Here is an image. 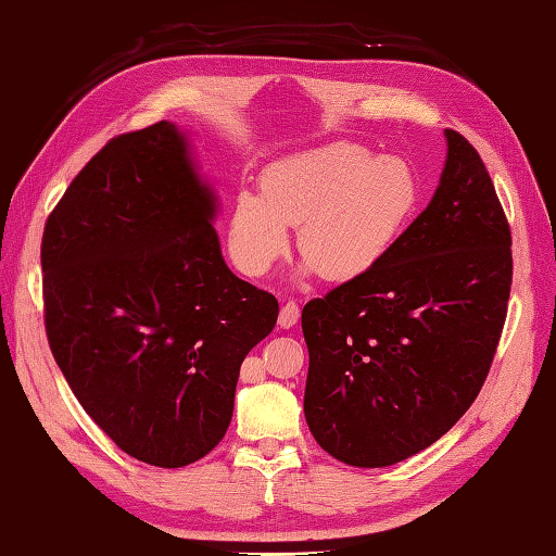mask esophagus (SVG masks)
Here are the masks:
<instances>
[{"label": "esophagus", "instance_id": "esophagus-1", "mask_svg": "<svg viewBox=\"0 0 556 556\" xmlns=\"http://www.w3.org/2000/svg\"><path fill=\"white\" fill-rule=\"evenodd\" d=\"M300 318V306L294 302H286L280 306V316H278V324L280 328H292L294 324H298Z\"/></svg>", "mask_w": 556, "mask_h": 556}]
</instances>
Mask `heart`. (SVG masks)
<instances>
[{"label": "heart", "instance_id": "heart-1", "mask_svg": "<svg viewBox=\"0 0 556 556\" xmlns=\"http://www.w3.org/2000/svg\"><path fill=\"white\" fill-rule=\"evenodd\" d=\"M258 194L242 190L230 212L228 244L247 276H264L290 244L326 280H354L378 266L409 224L418 182L400 159L332 142L270 166Z\"/></svg>", "mask_w": 556, "mask_h": 556}]
</instances>
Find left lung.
<instances>
[{
  "label": "left lung",
  "mask_w": 556,
  "mask_h": 556,
  "mask_svg": "<svg viewBox=\"0 0 556 556\" xmlns=\"http://www.w3.org/2000/svg\"><path fill=\"white\" fill-rule=\"evenodd\" d=\"M445 138L433 200L386 258L302 309L306 424L350 466H392L445 435L483 388L507 318V216L473 144Z\"/></svg>",
  "instance_id": "1"
}]
</instances>
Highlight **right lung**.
I'll use <instances>...</instances> for the list:
<instances>
[{
    "label": "right lung",
    "mask_w": 556,
    "mask_h": 556,
    "mask_svg": "<svg viewBox=\"0 0 556 556\" xmlns=\"http://www.w3.org/2000/svg\"><path fill=\"white\" fill-rule=\"evenodd\" d=\"M216 194L176 123L118 135L45 224V328L68 388L116 445L188 466L232 418L244 356L278 300L226 266Z\"/></svg>",
    "instance_id": "1"
}]
</instances>
